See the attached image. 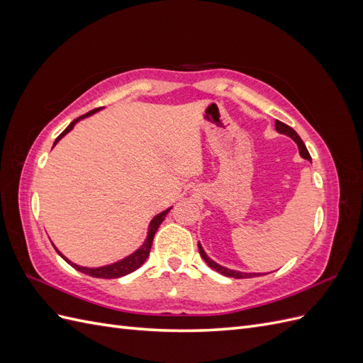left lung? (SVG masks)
<instances>
[{
	"label": "left lung",
	"instance_id": "obj_1",
	"mask_svg": "<svg viewBox=\"0 0 363 363\" xmlns=\"http://www.w3.org/2000/svg\"><path fill=\"white\" fill-rule=\"evenodd\" d=\"M276 130L279 131V133L286 135V136H289L291 139H294L295 144L298 145L301 157L306 159V160L312 162V157H311V155H309V151H307V148H306V145H304V142L301 140V138H300L298 135H296V131H295L292 127H289V125H286L284 123H281V121H277V119H276ZM199 250H200V255H201V257L204 259V262L207 263V265L211 267L212 269L218 271L219 274H223V276H225V277H233V279H251V277L262 276L260 272H240V271L228 269V268H225V267L218 265L216 262H213L211 257H208V256L206 255V251L203 250V247H201L200 244H199Z\"/></svg>",
	"mask_w": 363,
	"mask_h": 363
}]
</instances>
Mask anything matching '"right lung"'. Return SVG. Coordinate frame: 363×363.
<instances>
[{"instance_id":"right-lung-1","label":"right lung","mask_w":363,"mask_h":363,"mask_svg":"<svg viewBox=\"0 0 363 363\" xmlns=\"http://www.w3.org/2000/svg\"><path fill=\"white\" fill-rule=\"evenodd\" d=\"M98 111H100V108H95V111L87 112V113L82 115L80 118L74 119L72 123L62 131L60 136L56 139V142H54V145H56L57 142H59L65 135L69 133V131L74 128V125H75L77 123H79V121H82V119H84V118H87V116L94 115V113L98 112ZM169 211H171V207L167 208V211L160 212L159 215H156L155 218L151 219V223H150V225H148V235H147V239H145L144 245H142L140 248H138V250L133 252V255H130V256H127L125 259L119 260V262H115V263H112V265H106V267H100V268H86V267L75 265V263H72L71 260H68L67 257H65L56 247H54V248H56V251L59 252V256H62L65 260H67L72 268H75L77 271H82V272L87 274V276L96 277V279H118V277H123V276H127V274L133 272V271H136L139 267L144 265V262H145L147 257L150 256V250H151V245H152V239H155V235H156V232H157V228H159V225L162 224L164 216L168 215Z\"/></svg>"}]
</instances>
